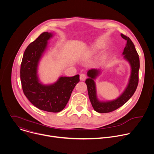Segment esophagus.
Instances as JSON below:
<instances>
[{
  "instance_id": "34e87169",
  "label": "esophagus",
  "mask_w": 154,
  "mask_h": 154,
  "mask_svg": "<svg viewBox=\"0 0 154 154\" xmlns=\"http://www.w3.org/2000/svg\"><path fill=\"white\" fill-rule=\"evenodd\" d=\"M80 79L82 81H84L86 79V75L83 74H82L80 75Z\"/></svg>"
}]
</instances>
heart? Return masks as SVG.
I'll use <instances>...</instances> for the list:
<instances>
[{"instance_id": "1", "label": "heart", "mask_w": 154, "mask_h": 154, "mask_svg": "<svg viewBox=\"0 0 154 154\" xmlns=\"http://www.w3.org/2000/svg\"><path fill=\"white\" fill-rule=\"evenodd\" d=\"M105 48V46L102 45V44H98V45H97L93 49H92L91 51H90V54L91 55H94V54H96V52H97L99 50L103 49Z\"/></svg>"}]
</instances>
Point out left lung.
<instances>
[{"instance_id": "1", "label": "left lung", "mask_w": 154, "mask_h": 154, "mask_svg": "<svg viewBox=\"0 0 154 154\" xmlns=\"http://www.w3.org/2000/svg\"><path fill=\"white\" fill-rule=\"evenodd\" d=\"M122 38L127 41L122 55L124 58L130 64L131 74L128 85L124 92L117 99L113 100L100 101L97 97L96 88L94 80L100 73V69H92L87 72L88 76L85 83L87 85L88 96L94 110L98 113H105L112 112L125 103L135 92L138 84V72L140 69V58L134 44L125 35L121 34Z\"/></svg>"}]
</instances>
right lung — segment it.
<instances>
[{
    "label": "right lung",
    "mask_w": 154,
    "mask_h": 154,
    "mask_svg": "<svg viewBox=\"0 0 154 154\" xmlns=\"http://www.w3.org/2000/svg\"><path fill=\"white\" fill-rule=\"evenodd\" d=\"M52 33L44 32L26 48L20 64V76L23 92L29 101L36 108L52 113L61 112L66 105L72 91L79 82V75L60 77L51 85L39 82L38 66L47 48L48 41Z\"/></svg>",
    "instance_id": "1"
}]
</instances>
